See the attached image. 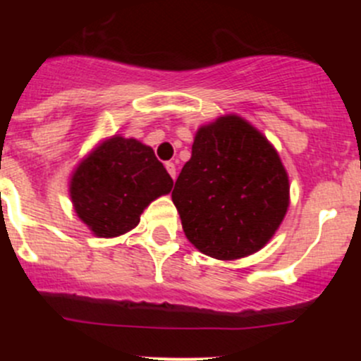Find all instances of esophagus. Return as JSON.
Masks as SVG:
<instances>
[{
  "mask_svg": "<svg viewBox=\"0 0 361 361\" xmlns=\"http://www.w3.org/2000/svg\"><path fill=\"white\" fill-rule=\"evenodd\" d=\"M166 169H167V173L171 174V178H176V166H174L173 162H166Z\"/></svg>",
  "mask_w": 361,
  "mask_h": 361,
  "instance_id": "esophagus-1",
  "label": "esophagus"
}]
</instances>
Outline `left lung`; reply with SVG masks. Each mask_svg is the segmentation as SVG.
<instances>
[{"mask_svg": "<svg viewBox=\"0 0 361 361\" xmlns=\"http://www.w3.org/2000/svg\"><path fill=\"white\" fill-rule=\"evenodd\" d=\"M288 194L278 152L246 120L227 115L197 130L173 202L195 248L235 260L267 245L285 218Z\"/></svg>", "mask_w": 361, "mask_h": 361, "instance_id": "8db88e82", "label": "left lung"}]
</instances>
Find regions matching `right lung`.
Returning <instances> with one entry per match:
<instances>
[{
	"label": "right lung",
	"instance_id": "right-lung-1",
	"mask_svg": "<svg viewBox=\"0 0 361 361\" xmlns=\"http://www.w3.org/2000/svg\"><path fill=\"white\" fill-rule=\"evenodd\" d=\"M171 188L173 178L150 147L115 136L76 167L69 194L94 234L115 238L136 227L145 207Z\"/></svg>",
	"mask_w": 361,
	"mask_h": 361
}]
</instances>
